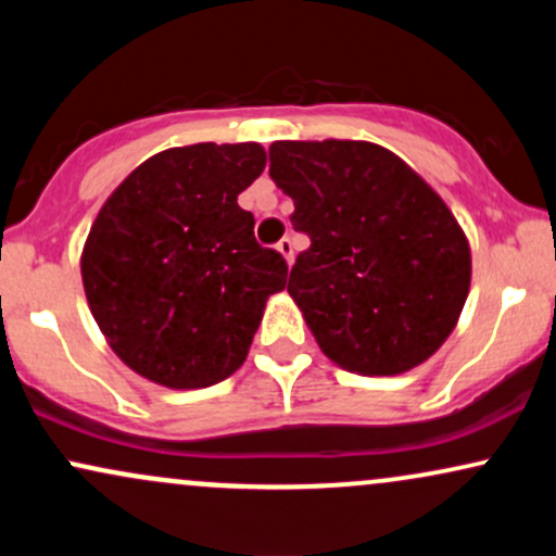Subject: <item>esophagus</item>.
<instances>
[{
	"label": "esophagus",
	"instance_id": "1",
	"mask_svg": "<svg viewBox=\"0 0 556 556\" xmlns=\"http://www.w3.org/2000/svg\"><path fill=\"white\" fill-rule=\"evenodd\" d=\"M277 251L282 253L287 264H292V258H295V251H292V240H290V238H282V240H279V242H277Z\"/></svg>",
	"mask_w": 556,
	"mask_h": 556
}]
</instances>
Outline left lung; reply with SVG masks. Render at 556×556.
Masks as SVG:
<instances>
[{
	"label": "left lung",
	"instance_id": "obj_1",
	"mask_svg": "<svg viewBox=\"0 0 556 556\" xmlns=\"http://www.w3.org/2000/svg\"><path fill=\"white\" fill-rule=\"evenodd\" d=\"M269 175L311 238L287 292L324 355L363 376L431 358L470 287L468 240L442 198L366 140H277Z\"/></svg>",
	"mask_w": 556,
	"mask_h": 556
}]
</instances>
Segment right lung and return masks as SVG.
<instances>
[{"label": "right lung", "instance_id": "obj_1", "mask_svg": "<svg viewBox=\"0 0 556 556\" xmlns=\"http://www.w3.org/2000/svg\"><path fill=\"white\" fill-rule=\"evenodd\" d=\"M266 167L258 143H195L151 156L114 190L83 251L88 305L132 371L212 387L245 361L287 261L258 245L238 195Z\"/></svg>", "mask_w": 556, "mask_h": 556}]
</instances>
